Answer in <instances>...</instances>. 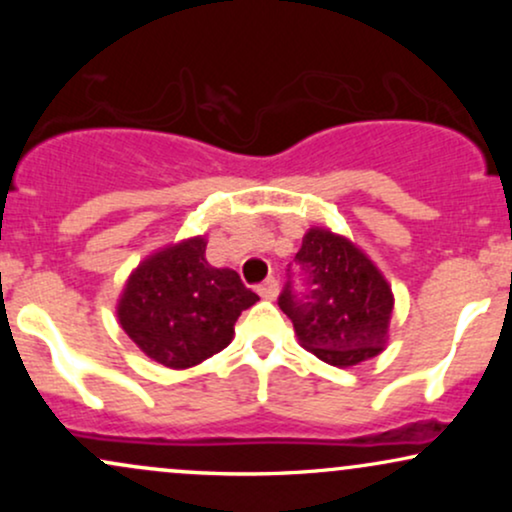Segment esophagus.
<instances>
[{"label":"esophagus","instance_id":"1","mask_svg":"<svg viewBox=\"0 0 512 512\" xmlns=\"http://www.w3.org/2000/svg\"><path fill=\"white\" fill-rule=\"evenodd\" d=\"M257 293H260L264 301H274V298L279 296V281H276L274 276H269L267 281H262V284L257 286Z\"/></svg>","mask_w":512,"mask_h":512}]
</instances>
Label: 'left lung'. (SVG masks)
I'll return each mask as SVG.
<instances>
[{
	"label": "left lung",
	"mask_w": 512,
	"mask_h": 512,
	"mask_svg": "<svg viewBox=\"0 0 512 512\" xmlns=\"http://www.w3.org/2000/svg\"><path fill=\"white\" fill-rule=\"evenodd\" d=\"M296 264L305 289L293 291L286 281L279 308L301 346L337 368L378 356L387 344L395 296L366 252L327 228H310Z\"/></svg>",
	"instance_id": "obj_1"
}]
</instances>
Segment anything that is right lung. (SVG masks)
I'll use <instances>...</instances> for the list:
<instances>
[{
	"label": "right lung",
	"instance_id": "obj_1",
	"mask_svg": "<svg viewBox=\"0 0 512 512\" xmlns=\"http://www.w3.org/2000/svg\"><path fill=\"white\" fill-rule=\"evenodd\" d=\"M204 236L154 252L129 274L117 320L146 356L166 368H192L233 339L243 310L260 301L233 269L211 267Z\"/></svg>",
	"mask_w": 512,
	"mask_h": 512
}]
</instances>
